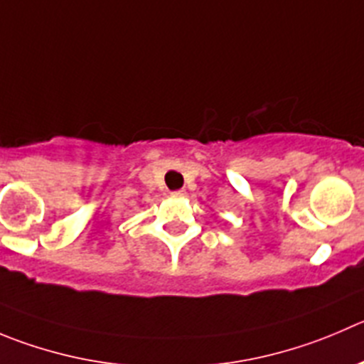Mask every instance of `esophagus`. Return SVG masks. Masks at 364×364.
<instances>
[{
    "instance_id": "1",
    "label": "esophagus",
    "mask_w": 364,
    "mask_h": 364,
    "mask_svg": "<svg viewBox=\"0 0 364 364\" xmlns=\"http://www.w3.org/2000/svg\"><path fill=\"white\" fill-rule=\"evenodd\" d=\"M171 196L173 198H182V196H186V191L184 189H178V191H173Z\"/></svg>"
}]
</instances>
